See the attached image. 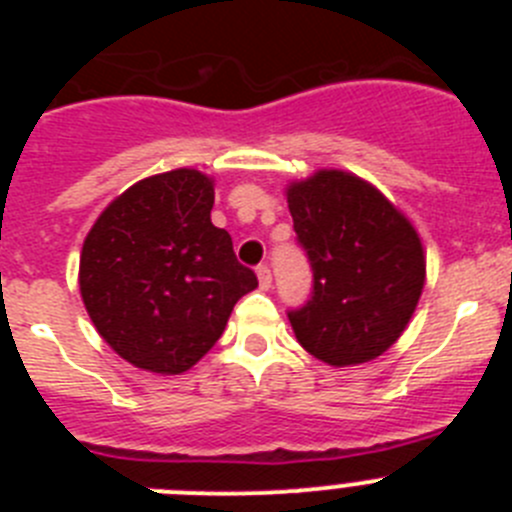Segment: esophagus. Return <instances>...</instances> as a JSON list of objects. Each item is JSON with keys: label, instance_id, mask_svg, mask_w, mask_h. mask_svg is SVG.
Returning <instances> with one entry per match:
<instances>
[{"label": "esophagus", "instance_id": "esophagus-1", "mask_svg": "<svg viewBox=\"0 0 512 512\" xmlns=\"http://www.w3.org/2000/svg\"><path fill=\"white\" fill-rule=\"evenodd\" d=\"M256 277H259V287L261 289H269L271 287V271H269V266L261 264L259 269H256Z\"/></svg>", "mask_w": 512, "mask_h": 512}]
</instances>
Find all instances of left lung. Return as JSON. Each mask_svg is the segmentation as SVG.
Returning <instances> with one entry per match:
<instances>
[{"instance_id":"obj_1","label":"left lung","mask_w":512,"mask_h":512,"mask_svg":"<svg viewBox=\"0 0 512 512\" xmlns=\"http://www.w3.org/2000/svg\"><path fill=\"white\" fill-rule=\"evenodd\" d=\"M287 205L312 266V297L289 312L300 346L328 366L382 356L423 292L415 225L374 184L341 169L289 182Z\"/></svg>"}]
</instances>
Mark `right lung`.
<instances>
[{
    "instance_id": "1",
    "label": "right lung",
    "mask_w": 512,
    "mask_h": 512,
    "mask_svg": "<svg viewBox=\"0 0 512 512\" xmlns=\"http://www.w3.org/2000/svg\"><path fill=\"white\" fill-rule=\"evenodd\" d=\"M215 179L197 169L153 174L94 220L79 289L99 336L143 372L184 374L223 336L235 302L259 287L215 228Z\"/></svg>"
}]
</instances>
